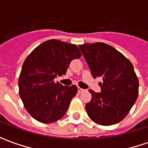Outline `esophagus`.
I'll list each match as a JSON object with an SVG mask.
<instances>
[{"label":"esophagus","instance_id":"1","mask_svg":"<svg viewBox=\"0 0 148 148\" xmlns=\"http://www.w3.org/2000/svg\"><path fill=\"white\" fill-rule=\"evenodd\" d=\"M83 91H85V90L84 89L80 88V87H78V93H82Z\"/></svg>","mask_w":148,"mask_h":148}]
</instances>
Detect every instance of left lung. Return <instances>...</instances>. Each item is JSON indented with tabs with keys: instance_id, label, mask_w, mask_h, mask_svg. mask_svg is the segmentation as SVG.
Masks as SVG:
<instances>
[{
	"instance_id": "left-lung-1",
	"label": "left lung",
	"mask_w": 148,
	"mask_h": 148,
	"mask_svg": "<svg viewBox=\"0 0 148 148\" xmlns=\"http://www.w3.org/2000/svg\"><path fill=\"white\" fill-rule=\"evenodd\" d=\"M94 78L102 77L101 91L89 90L91 100L86 105L95 123L109 126L123 120L138 99V79L134 66L118 50L104 43L79 45Z\"/></svg>"
}]
</instances>
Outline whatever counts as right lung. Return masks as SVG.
I'll list each match as a JSON object with an SVG mask.
<instances>
[{"label": "right lung", "instance_id": "obj_1", "mask_svg": "<svg viewBox=\"0 0 148 148\" xmlns=\"http://www.w3.org/2000/svg\"><path fill=\"white\" fill-rule=\"evenodd\" d=\"M81 56L77 45L50 39L26 58L19 77V93L25 110L34 119L50 123L64 116L77 87L55 83L54 78L65 75L71 61Z\"/></svg>", "mask_w": 148, "mask_h": 148}]
</instances>
